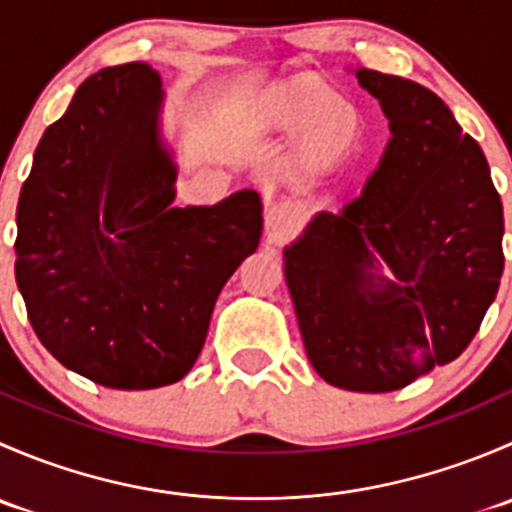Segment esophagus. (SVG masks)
<instances>
[{
  "label": "esophagus",
  "mask_w": 512,
  "mask_h": 512,
  "mask_svg": "<svg viewBox=\"0 0 512 512\" xmlns=\"http://www.w3.org/2000/svg\"><path fill=\"white\" fill-rule=\"evenodd\" d=\"M294 223V210L289 205L280 203V205H272L267 210V230H272L275 235H285L289 232V227Z\"/></svg>",
  "instance_id": "34e87169"
}]
</instances>
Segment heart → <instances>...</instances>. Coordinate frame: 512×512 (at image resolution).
<instances>
[{"instance_id": "obj_1", "label": "heart", "mask_w": 512, "mask_h": 512, "mask_svg": "<svg viewBox=\"0 0 512 512\" xmlns=\"http://www.w3.org/2000/svg\"><path fill=\"white\" fill-rule=\"evenodd\" d=\"M252 121L272 136H297L294 163L307 173L347 163L369 136L364 108L317 71H299L265 86L252 103Z\"/></svg>"}]
</instances>
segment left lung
Returning <instances> with one entry per match:
<instances>
[{
	"label": "left lung",
	"mask_w": 512,
	"mask_h": 512,
	"mask_svg": "<svg viewBox=\"0 0 512 512\" xmlns=\"http://www.w3.org/2000/svg\"><path fill=\"white\" fill-rule=\"evenodd\" d=\"M391 141L361 195L285 250L314 371L361 394L409 386L463 354L503 275V203L483 151L426 86L356 71ZM395 275L386 281L378 267Z\"/></svg>",
	"instance_id": "8db88e82"
}]
</instances>
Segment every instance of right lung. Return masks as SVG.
<instances>
[{"mask_svg": "<svg viewBox=\"0 0 512 512\" xmlns=\"http://www.w3.org/2000/svg\"><path fill=\"white\" fill-rule=\"evenodd\" d=\"M160 101L141 61L89 76L41 136L19 195L14 272L29 322L54 359L108 389L183 379L220 289L262 235L255 190L170 205Z\"/></svg>", "mask_w": 512, "mask_h": 512, "instance_id": "add662e5", "label": "right lung"}]
</instances>
